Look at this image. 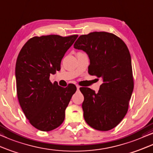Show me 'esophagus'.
<instances>
[{
    "label": "esophagus",
    "instance_id": "esophagus-1",
    "mask_svg": "<svg viewBox=\"0 0 153 153\" xmlns=\"http://www.w3.org/2000/svg\"><path fill=\"white\" fill-rule=\"evenodd\" d=\"M76 87H77V89H78V90L80 89V86H79V85H76Z\"/></svg>",
    "mask_w": 153,
    "mask_h": 153
}]
</instances>
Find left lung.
<instances>
[{"instance_id":"1","label":"left lung","mask_w":153,"mask_h":153,"mask_svg":"<svg viewBox=\"0 0 153 153\" xmlns=\"http://www.w3.org/2000/svg\"><path fill=\"white\" fill-rule=\"evenodd\" d=\"M74 48L88 54L89 74L103 80L98 93L88 87L80 88L84 96L82 107L85 120L99 131L113 129L127 114L134 89L127 46L115 34L102 31L80 36Z\"/></svg>"}]
</instances>
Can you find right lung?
I'll return each instance as SVG.
<instances>
[{
  "mask_svg": "<svg viewBox=\"0 0 153 153\" xmlns=\"http://www.w3.org/2000/svg\"><path fill=\"white\" fill-rule=\"evenodd\" d=\"M78 35L34 36L22 47L15 67L17 93L20 106L32 126L50 131L62 125L65 110L76 87L52 83L50 74L60 71L61 62Z\"/></svg>",
  "mask_w": 153,
  "mask_h": 153,
  "instance_id": "1",
  "label": "right lung"
}]
</instances>
